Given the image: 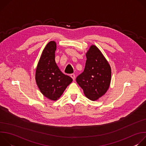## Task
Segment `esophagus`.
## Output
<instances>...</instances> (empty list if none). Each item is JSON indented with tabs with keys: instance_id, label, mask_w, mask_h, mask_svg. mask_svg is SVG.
Segmentation results:
<instances>
[{
	"instance_id": "34e87169",
	"label": "esophagus",
	"mask_w": 146,
	"mask_h": 146,
	"mask_svg": "<svg viewBox=\"0 0 146 146\" xmlns=\"http://www.w3.org/2000/svg\"><path fill=\"white\" fill-rule=\"evenodd\" d=\"M70 77L72 78V79H73V80H75V78H76L75 74H70Z\"/></svg>"
}]
</instances>
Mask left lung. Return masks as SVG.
<instances>
[{
    "instance_id": "left-lung-1",
    "label": "left lung",
    "mask_w": 146,
    "mask_h": 146,
    "mask_svg": "<svg viewBox=\"0 0 146 146\" xmlns=\"http://www.w3.org/2000/svg\"><path fill=\"white\" fill-rule=\"evenodd\" d=\"M86 57L84 72L77 76L76 81L86 96L95 101L108 91L111 82V69L108 61L95 45L91 46Z\"/></svg>"
}]
</instances>
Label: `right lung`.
I'll return each instance as SVG.
<instances>
[{"instance_id": "obj_1", "label": "right lung", "mask_w": 146, "mask_h": 146, "mask_svg": "<svg viewBox=\"0 0 146 146\" xmlns=\"http://www.w3.org/2000/svg\"><path fill=\"white\" fill-rule=\"evenodd\" d=\"M56 43L51 41L44 48L36 69L37 86L44 96L51 100H58L73 79L60 70L55 60Z\"/></svg>"}]
</instances>
